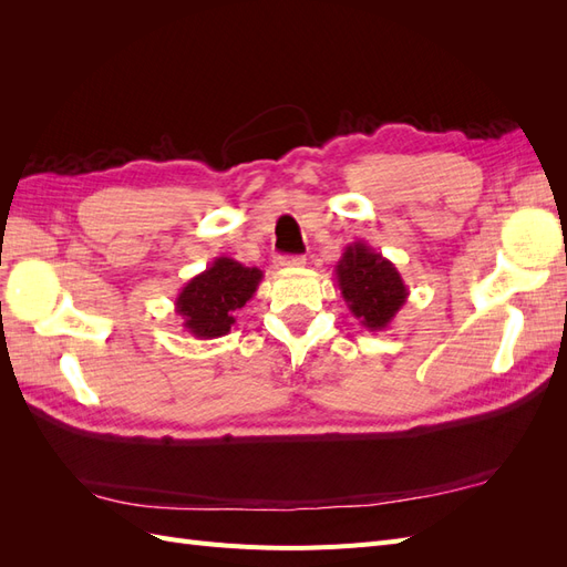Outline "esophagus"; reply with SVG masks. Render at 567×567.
I'll use <instances>...</instances> for the list:
<instances>
[{"instance_id": "1", "label": "esophagus", "mask_w": 567, "mask_h": 567, "mask_svg": "<svg viewBox=\"0 0 567 567\" xmlns=\"http://www.w3.org/2000/svg\"><path fill=\"white\" fill-rule=\"evenodd\" d=\"M305 265V257L302 255H279L277 257V267L279 269H296Z\"/></svg>"}]
</instances>
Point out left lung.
Listing matches in <instances>:
<instances>
[{"instance_id":"left-lung-1","label":"left lung","mask_w":567,"mask_h":567,"mask_svg":"<svg viewBox=\"0 0 567 567\" xmlns=\"http://www.w3.org/2000/svg\"><path fill=\"white\" fill-rule=\"evenodd\" d=\"M336 281L352 317L367 331H385L409 298L398 267L364 241H354L342 252Z\"/></svg>"}]
</instances>
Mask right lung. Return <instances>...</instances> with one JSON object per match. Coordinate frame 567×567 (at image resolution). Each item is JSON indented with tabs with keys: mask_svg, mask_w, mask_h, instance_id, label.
I'll return each mask as SVG.
<instances>
[{
	"mask_svg": "<svg viewBox=\"0 0 567 567\" xmlns=\"http://www.w3.org/2000/svg\"><path fill=\"white\" fill-rule=\"evenodd\" d=\"M265 274L231 257H215L210 267L188 279L175 300L184 331L198 340L221 338L236 323V312L255 296Z\"/></svg>",
	"mask_w": 567,
	"mask_h": 567,
	"instance_id": "right-lung-1",
	"label": "right lung"
}]
</instances>
